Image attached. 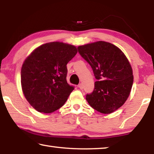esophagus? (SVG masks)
Returning <instances> with one entry per match:
<instances>
[{
	"mask_svg": "<svg viewBox=\"0 0 154 154\" xmlns=\"http://www.w3.org/2000/svg\"><path fill=\"white\" fill-rule=\"evenodd\" d=\"M78 87H79L81 90H82L83 88V85L82 84V83H79V85H78Z\"/></svg>",
	"mask_w": 154,
	"mask_h": 154,
	"instance_id": "34e87169",
	"label": "esophagus"
}]
</instances>
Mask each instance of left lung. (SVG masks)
Wrapping results in <instances>:
<instances>
[{
    "label": "left lung",
    "instance_id": "obj_1",
    "mask_svg": "<svg viewBox=\"0 0 154 154\" xmlns=\"http://www.w3.org/2000/svg\"><path fill=\"white\" fill-rule=\"evenodd\" d=\"M78 52L92 67L94 88L86 100L95 110L109 114L124 105L133 83L131 66L118 47L105 41L79 46Z\"/></svg>",
    "mask_w": 154,
    "mask_h": 154
}]
</instances>
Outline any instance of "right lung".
<instances>
[{"label":"right lung","instance_id":"obj_1","mask_svg":"<svg viewBox=\"0 0 154 154\" xmlns=\"http://www.w3.org/2000/svg\"><path fill=\"white\" fill-rule=\"evenodd\" d=\"M77 53L75 46L48 43L35 49L21 70L23 92L31 106L41 113H52L63 106L74 90L67 83L66 64Z\"/></svg>","mask_w":154,"mask_h":154}]
</instances>
